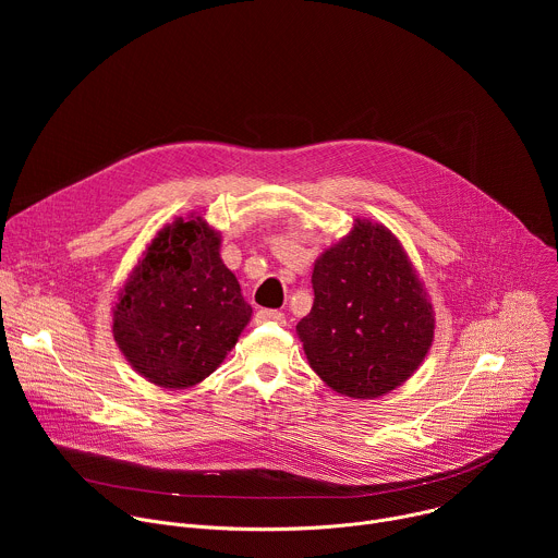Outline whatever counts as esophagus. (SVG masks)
Masks as SVG:
<instances>
[{"label": "esophagus", "instance_id": "34e87169", "mask_svg": "<svg viewBox=\"0 0 558 558\" xmlns=\"http://www.w3.org/2000/svg\"><path fill=\"white\" fill-rule=\"evenodd\" d=\"M256 323L265 325V323H276V325H284V313L276 311V308H260L256 313Z\"/></svg>", "mask_w": 558, "mask_h": 558}]
</instances>
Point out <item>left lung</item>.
Here are the masks:
<instances>
[{
  "instance_id": "8db88e82",
  "label": "left lung",
  "mask_w": 558,
  "mask_h": 558,
  "mask_svg": "<svg viewBox=\"0 0 558 558\" xmlns=\"http://www.w3.org/2000/svg\"><path fill=\"white\" fill-rule=\"evenodd\" d=\"M313 306L298 323L311 368L333 390L373 400L407 381L426 357L435 317L400 241L357 220L315 263Z\"/></svg>"
}]
</instances>
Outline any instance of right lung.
Listing matches in <instances>:
<instances>
[{"mask_svg": "<svg viewBox=\"0 0 558 558\" xmlns=\"http://www.w3.org/2000/svg\"><path fill=\"white\" fill-rule=\"evenodd\" d=\"M218 247V233L201 216L179 218L158 231L119 295L114 340L156 386L203 381L250 323L252 306Z\"/></svg>", "mask_w": 558, "mask_h": 558, "instance_id": "1", "label": "right lung"}]
</instances>
